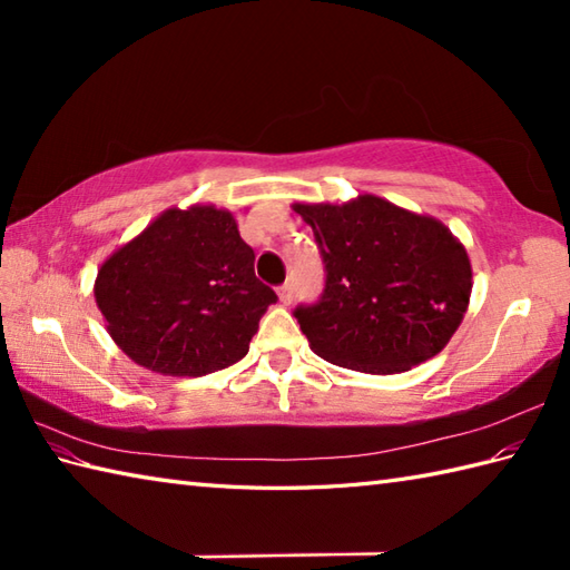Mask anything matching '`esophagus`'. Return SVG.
<instances>
[{
    "label": "esophagus",
    "instance_id": "obj_1",
    "mask_svg": "<svg viewBox=\"0 0 570 570\" xmlns=\"http://www.w3.org/2000/svg\"><path fill=\"white\" fill-rule=\"evenodd\" d=\"M276 294H278V304H284V306L292 304V286H288V284L278 286Z\"/></svg>",
    "mask_w": 570,
    "mask_h": 570
}]
</instances>
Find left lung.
<instances>
[{"label":"left lung","instance_id":"obj_1","mask_svg":"<svg viewBox=\"0 0 570 570\" xmlns=\"http://www.w3.org/2000/svg\"><path fill=\"white\" fill-rule=\"evenodd\" d=\"M294 210L325 264L321 301L294 311L313 353L367 374L406 372L441 353L472 292L470 257L451 229L370 193Z\"/></svg>","mask_w":570,"mask_h":570}]
</instances>
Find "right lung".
Listing matches in <instances>:
<instances>
[{
	"instance_id": "right-lung-1",
	"label": "right lung",
	"mask_w": 570,
	"mask_h": 570,
	"mask_svg": "<svg viewBox=\"0 0 570 570\" xmlns=\"http://www.w3.org/2000/svg\"><path fill=\"white\" fill-rule=\"evenodd\" d=\"M95 301L137 365L203 377L247 355L276 294L254 276L235 215L215 205L168 208L102 262Z\"/></svg>"
}]
</instances>
